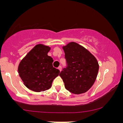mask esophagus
Listing matches in <instances>:
<instances>
[{
	"mask_svg": "<svg viewBox=\"0 0 123 123\" xmlns=\"http://www.w3.org/2000/svg\"><path fill=\"white\" fill-rule=\"evenodd\" d=\"M58 69H59V71H61L62 70V67L61 66H59V67H58Z\"/></svg>",
	"mask_w": 123,
	"mask_h": 123,
	"instance_id": "1",
	"label": "esophagus"
}]
</instances>
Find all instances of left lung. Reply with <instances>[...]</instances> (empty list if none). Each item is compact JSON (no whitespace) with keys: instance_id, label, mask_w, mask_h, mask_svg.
<instances>
[{"instance_id":"8db88e82","label":"left lung","mask_w":123,"mask_h":123,"mask_svg":"<svg viewBox=\"0 0 123 123\" xmlns=\"http://www.w3.org/2000/svg\"><path fill=\"white\" fill-rule=\"evenodd\" d=\"M67 66L59 74L67 90L74 94L85 93L96 80L99 64L84 47L71 42L63 47Z\"/></svg>"}]
</instances>
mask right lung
I'll return each instance as SVG.
<instances>
[{
    "mask_svg": "<svg viewBox=\"0 0 123 123\" xmlns=\"http://www.w3.org/2000/svg\"><path fill=\"white\" fill-rule=\"evenodd\" d=\"M50 50L49 46L37 44L19 63V77L24 85L33 91L40 92L50 89L60 73L53 67V58L48 55Z\"/></svg>",
    "mask_w": 123,
    "mask_h": 123,
    "instance_id": "1",
    "label": "right lung"
}]
</instances>
